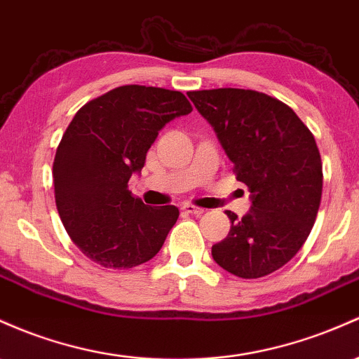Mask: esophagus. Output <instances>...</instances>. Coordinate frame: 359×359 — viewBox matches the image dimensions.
Listing matches in <instances>:
<instances>
[{"label":"esophagus","mask_w":359,"mask_h":359,"mask_svg":"<svg viewBox=\"0 0 359 359\" xmlns=\"http://www.w3.org/2000/svg\"><path fill=\"white\" fill-rule=\"evenodd\" d=\"M182 210L189 212V215H194V216H201L204 212L203 208H198V206H194V204H189V203L182 204Z\"/></svg>","instance_id":"1"}]
</instances>
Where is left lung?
<instances>
[{
    "mask_svg": "<svg viewBox=\"0 0 359 359\" xmlns=\"http://www.w3.org/2000/svg\"><path fill=\"white\" fill-rule=\"evenodd\" d=\"M215 129L252 206L215 243L218 266L243 279L267 276L297 255L310 235L322 198V160L300 117L283 102L242 88L189 92Z\"/></svg>",
    "mask_w": 359,
    "mask_h": 359,
    "instance_id": "left-lung-1",
    "label": "left lung"
}]
</instances>
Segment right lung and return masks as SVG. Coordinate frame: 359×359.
Segmentation results:
<instances>
[{
	"mask_svg": "<svg viewBox=\"0 0 359 359\" xmlns=\"http://www.w3.org/2000/svg\"><path fill=\"white\" fill-rule=\"evenodd\" d=\"M191 112L184 93L126 85L74 114L54 158V196L71 240L93 262L129 269L158 254L179 210L147 206L128 182L158 131Z\"/></svg>",
	"mask_w": 359,
	"mask_h": 359,
	"instance_id": "add662e5",
	"label": "right lung"
}]
</instances>
